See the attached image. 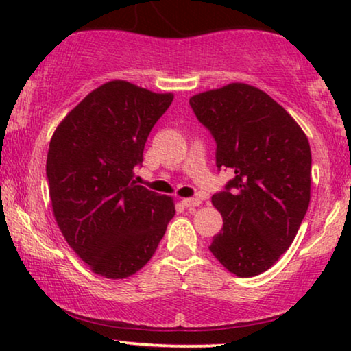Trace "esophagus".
Returning <instances> with one entry per match:
<instances>
[{
	"label": "esophagus",
	"mask_w": 351,
	"mask_h": 351,
	"mask_svg": "<svg viewBox=\"0 0 351 351\" xmlns=\"http://www.w3.org/2000/svg\"><path fill=\"white\" fill-rule=\"evenodd\" d=\"M182 204L186 206V208H196V206L201 204L199 198H184L182 199Z\"/></svg>",
	"instance_id": "esophagus-1"
}]
</instances>
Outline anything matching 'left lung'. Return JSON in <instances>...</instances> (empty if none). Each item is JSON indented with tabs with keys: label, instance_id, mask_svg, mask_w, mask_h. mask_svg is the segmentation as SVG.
I'll return each instance as SVG.
<instances>
[{
	"label": "left lung",
	"instance_id": "left-lung-1",
	"mask_svg": "<svg viewBox=\"0 0 351 351\" xmlns=\"http://www.w3.org/2000/svg\"><path fill=\"white\" fill-rule=\"evenodd\" d=\"M190 105L217 143L215 165L234 171L213 196L223 227L210 252L233 275H261L289 249L308 209V138L276 100L246 83L199 93Z\"/></svg>",
	"mask_w": 351,
	"mask_h": 351
}]
</instances>
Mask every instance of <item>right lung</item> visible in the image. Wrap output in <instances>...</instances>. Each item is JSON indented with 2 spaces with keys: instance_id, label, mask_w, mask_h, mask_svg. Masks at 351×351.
Listing matches in <instances>:
<instances>
[{
  "instance_id": "add662e5",
  "label": "right lung",
  "mask_w": 351,
  "mask_h": 351,
  "mask_svg": "<svg viewBox=\"0 0 351 351\" xmlns=\"http://www.w3.org/2000/svg\"><path fill=\"white\" fill-rule=\"evenodd\" d=\"M174 94L129 81L89 93L56 128L46 176L56 222L97 275L123 280L155 254L174 217V198L137 185L134 169Z\"/></svg>"
}]
</instances>
